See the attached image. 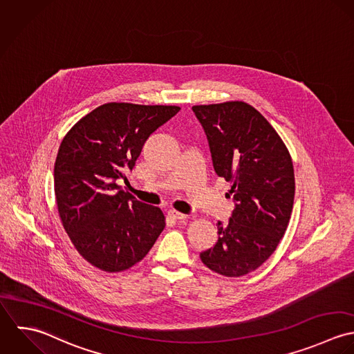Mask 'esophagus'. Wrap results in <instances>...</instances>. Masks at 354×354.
<instances>
[{
    "label": "esophagus",
    "instance_id": "esophagus-1",
    "mask_svg": "<svg viewBox=\"0 0 354 354\" xmlns=\"http://www.w3.org/2000/svg\"><path fill=\"white\" fill-rule=\"evenodd\" d=\"M169 217H172V218H175V220H186L187 218V214H183V213L178 212V211H175V209H171L169 212Z\"/></svg>",
    "mask_w": 354,
    "mask_h": 354
}]
</instances>
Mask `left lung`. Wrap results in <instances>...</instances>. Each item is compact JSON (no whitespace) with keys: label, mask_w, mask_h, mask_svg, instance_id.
Listing matches in <instances>:
<instances>
[{"label":"left lung","mask_w":354,"mask_h":354,"mask_svg":"<svg viewBox=\"0 0 354 354\" xmlns=\"http://www.w3.org/2000/svg\"><path fill=\"white\" fill-rule=\"evenodd\" d=\"M212 153L213 167L231 183L235 209L216 224V245L200 254L213 272L239 278L277 250L294 204V168L288 149L268 120L243 101L194 105Z\"/></svg>","instance_id":"obj_1"}]
</instances>
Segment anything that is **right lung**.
Returning a JSON list of instances; mask_svg holds the SVG:
<instances>
[{
  "mask_svg": "<svg viewBox=\"0 0 354 354\" xmlns=\"http://www.w3.org/2000/svg\"><path fill=\"white\" fill-rule=\"evenodd\" d=\"M180 111L175 105L104 104L72 126L55 162L60 220L79 254L105 272H122L149 253L165 227L157 207L116 183L127 180L149 136Z\"/></svg>",
  "mask_w": 354,
  "mask_h": 354,
  "instance_id": "add662e5",
  "label": "right lung"
}]
</instances>
